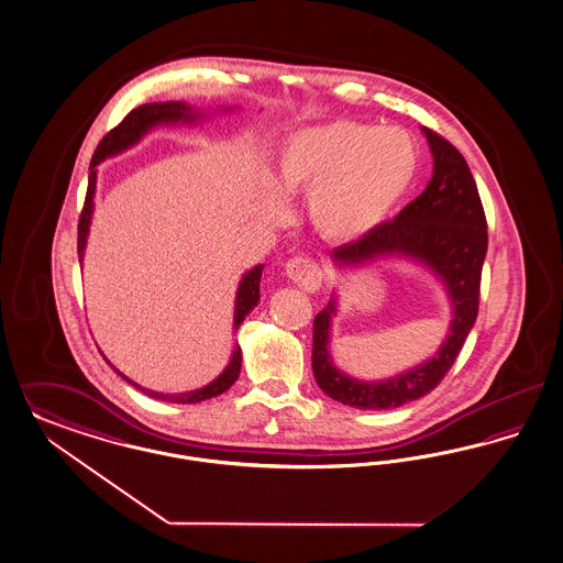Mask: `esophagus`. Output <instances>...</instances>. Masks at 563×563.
<instances>
[{
    "instance_id": "obj_1",
    "label": "esophagus",
    "mask_w": 563,
    "mask_h": 563,
    "mask_svg": "<svg viewBox=\"0 0 563 563\" xmlns=\"http://www.w3.org/2000/svg\"><path fill=\"white\" fill-rule=\"evenodd\" d=\"M287 276L306 291H316L322 280V271L310 257L297 255L287 262Z\"/></svg>"
}]
</instances>
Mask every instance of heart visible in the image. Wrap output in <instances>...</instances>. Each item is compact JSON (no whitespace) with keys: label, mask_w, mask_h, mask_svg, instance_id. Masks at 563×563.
I'll use <instances>...</instances> for the list:
<instances>
[{"label":"heart","mask_w":563,"mask_h":563,"mask_svg":"<svg viewBox=\"0 0 563 563\" xmlns=\"http://www.w3.org/2000/svg\"><path fill=\"white\" fill-rule=\"evenodd\" d=\"M420 168L416 141L404 129H376L334 120L295 131L274 166V187L285 197L308 195L311 227L334 243H360L399 210ZM274 222L285 206L268 201Z\"/></svg>","instance_id":"obj_1"}]
</instances>
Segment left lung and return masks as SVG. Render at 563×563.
Wrapping results in <instances>:
<instances>
[{"label": "left lung", "instance_id": "left-lung-1", "mask_svg": "<svg viewBox=\"0 0 563 563\" xmlns=\"http://www.w3.org/2000/svg\"><path fill=\"white\" fill-rule=\"evenodd\" d=\"M432 176L427 189L366 241L334 247L330 260L339 272L372 266L378 260H404L420 266L441 283L451 320L443 343L422 364L380 380H362L334 366L330 355L332 318L339 295L313 320L311 369L330 399L357 409H395L424 397L441 383L464 345L478 316L481 274L485 264L486 218L476 180L460 154L427 126Z\"/></svg>", "mask_w": 563, "mask_h": 563}]
</instances>
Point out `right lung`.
Here are the masks:
<instances>
[{
    "label": "right lung",
    "mask_w": 563,
    "mask_h": 563,
    "mask_svg": "<svg viewBox=\"0 0 563 563\" xmlns=\"http://www.w3.org/2000/svg\"><path fill=\"white\" fill-rule=\"evenodd\" d=\"M239 106H220V108H208V110H199L187 101H154V103H145L135 108L129 117L124 118L117 129H112L108 135L101 139V143L96 150V154L91 157V173H89V187H87V197H85V208L78 220V262L82 264L85 250H87V236H89V227H91V218L96 210V189H98V166L114 155L122 154L131 147H135L136 143L152 133L157 126H197L201 122H206L208 118L216 114H231L236 112ZM262 271L264 264L253 266L252 271L245 272L239 280L236 295H234V316L233 330H239L243 324V320L250 316V311L257 306L260 301V280H262ZM241 347L236 343V347L231 355V362L227 364V368L222 369L212 383H208L206 387L195 388V390H185V393H157L152 388L141 387L133 383L129 376H124L120 369L114 368L110 362V366L117 369L129 385L139 388L141 393L159 399V401H168V404H199L206 399H212L216 395H222L224 390L233 387L234 380L239 378L241 372Z\"/></svg>",
    "instance_id": "right-lung-1"
}]
</instances>
